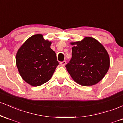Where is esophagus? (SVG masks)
I'll use <instances>...</instances> for the list:
<instances>
[{"mask_svg":"<svg viewBox=\"0 0 123 123\" xmlns=\"http://www.w3.org/2000/svg\"><path fill=\"white\" fill-rule=\"evenodd\" d=\"M66 61H62V62H60V65L61 66H65L66 65Z\"/></svg>","mask_w":123,"mask_h":123,"instance_id":"obj_1","label":"esophagus"}]
</instances>
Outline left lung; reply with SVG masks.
Wrapping results in <instances>:
<instances>
[{"instance_id":"obj_1","label":"left lung","mask_w":123,"mask_h":123,"mask_svg":"<svg viewBox=\"0 0 123 123\" xmlns=\"http://www.w3.org/2000/svg\"><path fill=\"white\" fill-rule=\"evenodd\" d=\"M72 57L65 66L73 80L79 84L90 86L97 84L108 72L110 58L105 48L91 37L70 42Z\"/></svg>"}]
</instances>
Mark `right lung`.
<instances>
[{
    "label": "right lung",
    "instance_id": "right-lung-1",
    "mask_svg": "<svg viewBox=\"0 0 123 123\" xmlns=\"http://www.w3.org/2000/svg\"><path fill=\"white\" fill-rule=\"evenodd\" d=\"M51 43L42 34H36L18 49L17 67L22 79L31 86L37 87L47 82L58 65L56 53L50 47Z\"/></svg>",
    "mask_w": 123,
    "mask_h": 123
}]
</instances>
